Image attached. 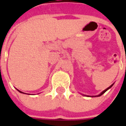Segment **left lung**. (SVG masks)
Returning a JSON list of instances; mask_svg holds the SVG:
<instances>
[{"label":"left lung","mask_w":126,"mask_h":126,"mask_svg":"<svg viewBox=\"0 0 126 126\" xmlns=\"http://www.w3.org/2000/svg\"><path fill=\"white\" fill-rule=\"evenodd\" d=\"M112 85H113V84H112V85H111V86H109V88H107V89H106V90H104V91H103V92H102V93H100V94H98V95H97V96H101V95H102V94H103V93H105V92H107V90H109V88H111V87H112Z\"/></svg>","instance_id":"8db88e82"}]
</instances>
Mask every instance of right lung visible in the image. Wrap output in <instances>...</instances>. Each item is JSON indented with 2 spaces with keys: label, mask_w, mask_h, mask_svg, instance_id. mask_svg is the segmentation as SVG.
<instances>
[{
  "label": "right lung",
  "mask_w": 126,
  "mask_h": 126,
  "mask_svg": "<svg viewBox=\"0 0 126 126\" xmlns=\"http://www.w3.org/2000/svg\"><path fill=\"white\" fill-rule=\"evenodd\" d=\"M18 91H19V92H20V93H23V92H20L19 90H18Z\"/></svg>",
  "instance_id": "right-lung-1"
}]
</instances>
